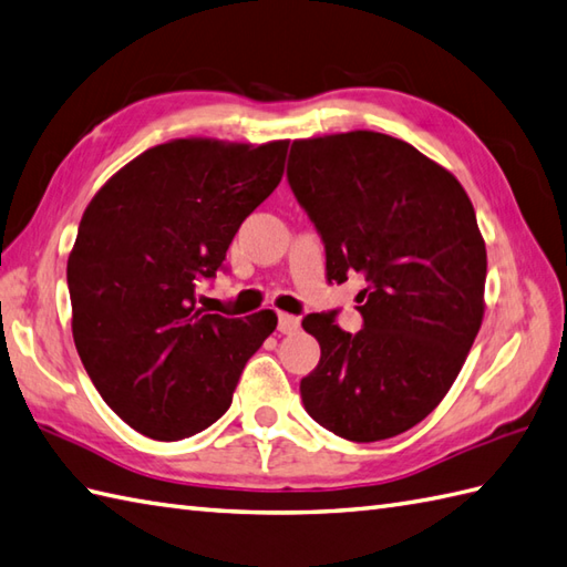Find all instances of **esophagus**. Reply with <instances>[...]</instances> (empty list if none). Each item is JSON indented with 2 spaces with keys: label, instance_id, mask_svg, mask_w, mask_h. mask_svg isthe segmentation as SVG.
Wrapping results in <instances>:
<instances>
[{
  "label": "esophagus",
  "instance_id": "obj_1",
  "mask_svg": "<svg viewBox=\"0 0 567 567\" xmlns=\"http://www.w3.org/2000/svg\"><path fill=\"white\" fill-rule=\"evenodd\" d=\"M300 320L296 316H288V312H279V332L281 334H293L298 332Z\"/></svg>",
  "mask_w": 567,
  "mask_h": 567
}]
</instances>
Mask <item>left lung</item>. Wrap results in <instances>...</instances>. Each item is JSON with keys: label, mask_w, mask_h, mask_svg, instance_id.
Masks as SVG:
<instances>
[{"label": "left lung", "mask_w": 567, "mask_h": 567, "mask_svg": "<svg viewBox=\"0 0 567 567\" xmlns=\"http://www.w3.org/2000/svg\"><path fill=\"white\" fill-rule=\"evenodd\" d=\"M288 184L324 245L327 279L361 274L363 327L312 312L320 363L306 412L349 442L422 422L454 385L483 322L487 255L454 174L398 137L351 131L293 141Z\"/></svg>", "instance_id": "8db88e82"}]
</instances>
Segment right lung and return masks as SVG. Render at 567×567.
<instances>
[{
    "label": "right lung",
    "instance_id": "add662e5",
    "mask_svg": "<svg viewBox=\"0 0 567 567\" xmlns=\"http://www.w3.org/2000/svg\"><path fill=\"white\" fill-rule=\"evenodd\" d=\"M288 141L251 147L182 137L99 188L68 259L72 337L99 395L157 442L204 432L230 408L276 312L196 308L243 220L284 177Z\"/></svg>",
    "mask_w": 567,
    "mask_h": 567
}]
</instances>
